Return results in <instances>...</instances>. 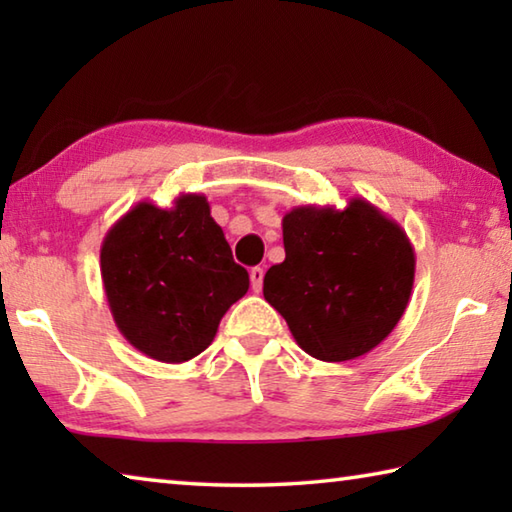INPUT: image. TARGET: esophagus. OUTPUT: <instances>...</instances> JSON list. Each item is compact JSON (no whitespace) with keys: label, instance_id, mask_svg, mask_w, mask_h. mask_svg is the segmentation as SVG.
Masks as SVG:
<instances>
[{"label":"esophagus","instance_id":"obj_1","mask_svg":"<svg viewBox=\"0 0 512 512\" xmlns=\"http://www.w3.org/2000/svg\"><path fill=\"white\" fill-rule=\"evenodd\" d=\"M250 287H253L255 293L262 291V287H264V268L262 266H255L253 271H250Z\"/></svg>","mask_w":512,"mask_h":512}]
</instances>
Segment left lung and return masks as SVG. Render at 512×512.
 <instances>
[{"mask_svg": "<svg viewBox=\"0 0 512 512\" xmlns=\"http://www.w3.org/2000/svg\"><path fill=\"white\" fill-rule=\"evenodd\" d=\"M284 257L264 298L320 361H350L386 339L409 305L415 253L402 225L350 198L343 210L300 205L282 219Z\"/></svg>", "mask_w": 512, "mask_h": 512, "instance_id": "obj_1", "label": "left lung"}]
</instances>
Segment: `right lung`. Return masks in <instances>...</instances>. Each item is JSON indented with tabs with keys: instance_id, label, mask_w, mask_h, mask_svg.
Segmentation results:
<instances>
[{
	"instance_id": "obj_1",
	"label": "right lung",
	"mask_w": 512,
	"mask_h": 512,
	"mask_svg": "<svg viewBox=\"0 0 512 512\" xmlns=\"http://www.w3.org/2000/svg\"><path fill=\"white\" fill-rule=\"evenodd\" d=\"M101 280L124 339L162 363L201 354L250 284L203 194L128 210L103 237Z\"/></svg>"
}]
</instances>
